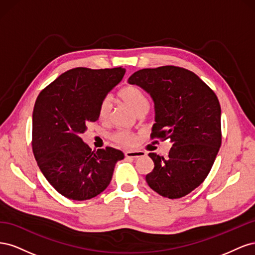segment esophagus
Instances as JSON below:
<instances>
[{"label": "esophagus", "mask_w": 255, "mask_h": 255, "mask_svg": "<svg viewBox=\"0 0 255 255\" xmlns=\"http://www.w3.org/2000/svg\"><path fill=\"white\" fill-rule=\"evenodd\" d=\"M145 155V153L142 151H127L126 156L128 158H137V157H142Z\"/></svg>", "instance_id": "1"}]
</instances>
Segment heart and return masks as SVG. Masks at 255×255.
<instances>
[{
  "label": "heart",
  "mask_w": 255,
  "mask_h": 255,
  "mask_svg": "<svg viewBox=\"0 0 255 255\" xmlns=\"http://www.w3.org/2000/svg\"><path fill=\"white\" fill-rule=\"evenodd\" d=\"M119 98L123 102L128 104L130 109L135 111L138 115L146 113L149 110V99L144 92L134 85H128L119 91ZM112 111V99L110 96H106L102 99L99 106V117L101 120H106L109 118ZM112 139L121 145H133L136 141L134 134L127 130H118L113 136Z\"/></svg>",
  "instance_id": "heart-1"
}]
</instances>
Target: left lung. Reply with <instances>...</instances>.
Returning a JSON list of instances; mask_svg holds the SVG:
<instances>
[{"instance_id": "8db88e82", "label": "left lung", "mask_w": 255, "mask_h": 255, "mask_svg": "<svg viewBox=\"0 0 255 255\" xmlns=\"http://www.w3.org/2000/svg\"><path fill=\"white\" fill-rule=\"evenodd\" d=\"M128 83L153 99L152 139L172 142L167 158L149 153L154 169L145 175L146 183L169 199L188 195L210 173L221 145L217 96L197 74L175 66L141 69L129 76Z\"/></svg>"}]
</instances>
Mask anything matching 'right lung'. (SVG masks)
<instances>
[{
    "label": "right lung",
    "instance_id": "right-lung-1",
    "mask_svg": "<svg viewBox=\"0 0 255 255\" xmlns=\"http://www.w3.org/2000/svg\"><path fill=\"white\" fill-rule=\"evenodd\" d=\"M126 73L113 69L74 68L48 85L33 112L34 156L45 179L64 197L84 201L109 186L125 154L106 146L92 151L80 137L99 119L102 99Z\"/></svg>",
    "mask_w": 255,
    "mask_h": 255
}]
</instances>
